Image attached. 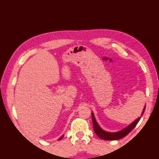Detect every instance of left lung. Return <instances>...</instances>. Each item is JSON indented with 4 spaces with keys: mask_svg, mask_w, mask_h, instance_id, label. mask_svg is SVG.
<instances>
[{
    "mask_svg": "<svg viewBox=\"0 0 159 159\" xmlns=\"http://www.w3.org/2000/svg\"><path fill=\"white\" fill-rule=\"evenodd\" d=\"M145 110V105L143 108V110L141 116H143V114H144ZM92 123H93V126H94V132L96 133V134L97 135L99 138L103 140H107V141H114V140H119V139H122L128 134L131 132L134 128L136 125H137L139 121L140 120V119H141V117H139L137 119H136L134 122H132L128 126L125 127V128H123V129L120 130V131L116 132H110L102 129L100 127V125H98L97 121H96L93 111H92Z\"/></svg>",
    "mask_w": 159,
    "mask_h": 159,
    "instance_id": "1",
    "label": "left lung"
}]
</instances>
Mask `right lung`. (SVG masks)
Masks as SVG:
<instances>
[{"label":"right lung","mask_w":159,"mask_h":159,"mask_svg":"<svg viewBox=\"0 0 159 159\" xmlns=\"http://www.w3.org/2000/svg\"><path fill=\"white\" fill-rule=\"evenodd\" d=\"M63 136H64V135H63V136H61V137L58 139V141H59V140H61L62 139H63Z\"/></svg>","instance_id":"right-lung-1"}]
</instances>
